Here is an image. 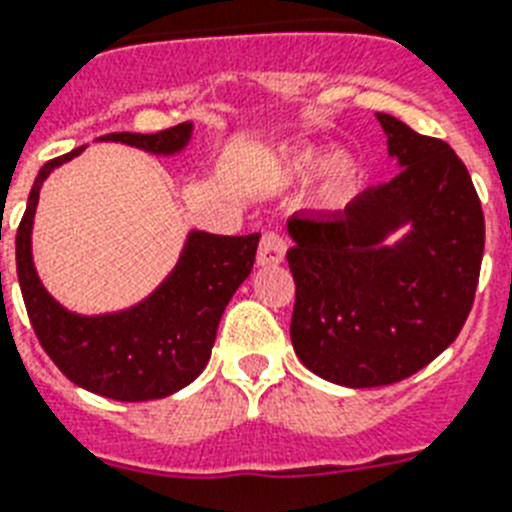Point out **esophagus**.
I'll list each match as a JSON object with an SVG mask.
<instances>
[{
    "label": "esophagus",
    "instance_id": "esophagus-1",
    "mask_svg": "<svg viewBox=\"0 0 512 512\" xmlns=\"http://www.w3.org/2000/svg\"><path fill=\"white\" fill-rule=\"evenodd\" d=\"M286 255V239L278 231H268L260 239V249H257V265H278Z\"/></svg>",
    "mask_w": 512,
    "mask_h": 512
}]
</instances>
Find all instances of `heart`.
Returning <instances> with one entry per match:
<instances>
[{
	"label": "heart",
	"instance_id": "heart-1",
	"mask_svg": "<svg viewBox=\"0 0 512 512\" xmlns=\"http://www.w3.org/2000/svg\"><path fill=\"white\" fill-rule=\"evenodd\" d=\"M320 166L315 156H302L296 161L294 171L299 176H312ZM356 179V163L351 156H343V153H336V156H330L322 166V179H320V197L325 203H336L341 200L349 187L354 184Z\"/></svg>",
	"mask_w": 512,
	"mask_h": 512
}]
</instances>
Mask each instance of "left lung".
Returning a JSON list of instances; mask_svg holds the SVG:
<instances>
[{"mask_svg": "<svg viewBox=\"0 0 512 512\" xmlns=\"http://www.w3.org/2000/svg\"><path fill=\"white\" fill-rule=\"evenodd\" d=\"M377 119L403 169L343 213L289 218L291 343L304 367L346 388L393 385L448 349L484 255L482 203L455 150L390 114ZM403 222L410 234L385 248Z\"/></svg>", "mask_w": 512, "mask_h": 512, "instance_id": "1", "label": "left lung"}]
</instances>
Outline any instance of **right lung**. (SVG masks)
<instances>
[{
  "instance_id": "right-lung-1",
  "label": "right lung",
  "mask_w": 512,
  "mask_h": 512,
  "mask_svg": "<svg viewBox=\"0 0 512 512\" xmlns=\"http://www.w3.org/2000/svg\"><path fill=\"white\" fill-rule=\"evenodd\" d=\"M190 135L192 124L182 122L153 135L111 132L98 140L171 156L187 145ZM83 148L54 158L38 171L17 226V278L30 325L51 362L80 388L127 403L166 398L190 385L208 364L223 309L255 265L260 234L192 231L171 276L145 302L114 315L67 312L38 281L30 257V229L44 179L57 166L80 156Z\"/></svg>"
}]
</instances>
